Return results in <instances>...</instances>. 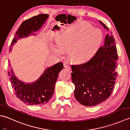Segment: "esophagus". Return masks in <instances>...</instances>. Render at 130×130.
Masks as SVG:
<instances>
[{
    "label": "esophagus",
    "mask_w": 130,
    "mask_h": 130,
    "mask_svg": "<svg viewBox=\"0 0 130 130\" xmlns=\"http://www.w3.org/2000/svg\"><path fill=\"white\" fill-rule=\"evenodd\" d=\"M63 66H64V68L66 69H67L68 70H70L71 69V66L67 64V63H63Z\"/></svg>",
    "instance_id": "esophagus-1"
}]
</instances>
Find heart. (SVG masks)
Here are the masks:
<instances>
[{"mask_svg":"<svg viewBox=\"0 0 130 130\" xmlns=\"http://www.w3.org/2000/svg\"><path fill=\"white\" fill-rule=\"evenodd\" d=\"M103 35L99 29L87 23H79L69 27L57 38V44L52 46V51L61 56L69 53L74 62H84L91 59L100 48Z\"/></svg>","mask_w":130,"mask_h":130,"instance_id":"obj_1","label":"heart"}]
</instances>
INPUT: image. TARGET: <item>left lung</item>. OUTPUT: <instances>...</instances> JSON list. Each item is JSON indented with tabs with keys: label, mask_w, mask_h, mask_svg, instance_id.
<instances>
[{
	"label": "left lung",
	"mask_w": 130,
	"mask_h": 130,
	"mask_svg": "<svg viewBox=\"0 0 130 130\" xmlns=\"http://www.w3.org/2000/svg\"><path fill=\"white\" fill-rule=\"evenodd\" d=\"M99 22L108 32L104 45L89 61L71 65V79L75 87L74 96L79 103L87 107L96 106L108 98L117 77L115 40L108 27Z\"/></svg>",
	"instance_id": "obj_1"
}]
</instances>
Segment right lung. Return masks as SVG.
I'll return each mask as SVG.
<instances>
[{
	"instance_id": "right-lung-1",
	"label": "right lung",
	"mask_w": 130,
	"mask_h": 130,
	"mask_svg": "<svg viewBox=\"0 0 130 130\" xmlns=\"http://www.w3.org/2000/svg\"><path fill=\"white\" fill-rule=\"evenodd\" d=\"M48 15L41 14L24 21L17 31L11 43L9 51L17 41L32 36L42 26ZM10 67V65L9 64ZM63 67L62 62L47 68L43 74L36 81L32 83H25L18 79L12 69L8 71V75L17 97L28 105L45 104L52 97L54 92L55 85L60 71Z\"/></svg>"
}]
</instances>
